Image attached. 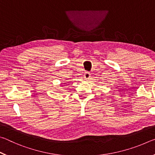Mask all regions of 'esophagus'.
<instances>
[{
  "label": "esophagus",
  "instance_id": "34e87169",
  "mask_svg": "<svg viewBox=\"0 0 155 155\" xmlns=\"http://www.w3.org/2000/svg\"><path fill=\"white\" fill-rule=\"evenodd\" d=\"M90 73L89 72H85V74H84V78H85V80H89L90 78Z\"/></svg>",
  "mask_w": 155,
  "mask_h": 155
}]
</instances>
